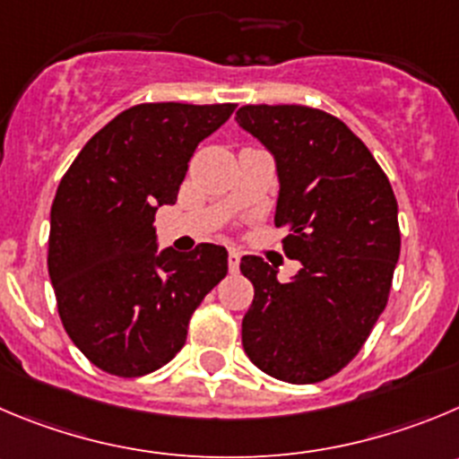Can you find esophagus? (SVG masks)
Masks as SVG:
<instances>
[{"mask_svg": "<svg viewBox=\"0 0 459 459\" xmlns=\"http://www.w3.org/2000/svg\"><path fill=\"white\" fill-rule=\"evenodd\" d=\"M229 269L230 273H235L239 269V254L235 249L229 251Z\"/></svg>", "mask_w": 459, "mask_h": 459, "instance_id": "obj_1", "label": "esophagus"}]
</instances>
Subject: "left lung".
<instances>
[{"label":"left lung","mask_w":459,"mask_h":459,"mask_svg":"<svg viewBox=\"0 0 459 459\" xmlns=\"http://www.w3.org/2000/svg\"><path fill=\"white\" fill-rule=\"evenodd\" d=\"M235 122L273 156V224L290 226V282L258 255L239 269L254 282L242 319L244 353L272 378L310 385L358 355L387 306L401 254L398 204L385 171L342 119L307 106H242Z\"/></svg>","instance_id":"1"}]
</instances>
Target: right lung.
<instances>
[{"mask_svg": "<svg viewBox=\"0 0 459 459\" xmlns=\"http://www.w3.org/2000/svg\"><path fill=\"white\" fill-rule=\"evenodd\" d=\"M235 104H140L85 143L51 204L49 267L67 335L94 367L138 378L183 349L192 312L229 272L199 244L158 251L153 217L177 204L195 149Z\"/></svg>", "mask_w": 459, "mask_h": 459, "instance_id": "right-lung-1", "label": "right lung"}]
</instances>
